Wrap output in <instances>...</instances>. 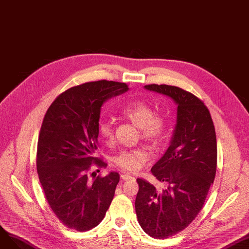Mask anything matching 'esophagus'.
Listing matches in <instances>:
<instances>
[{
  "instance_id": "34e87169",
  "label": "esophagus",
  "mask_w": 249,
  "mask_h": 249,
  "mask_svg": "<svg viewBox=\"0 0 249 249\" xmlns=\"http://www.w3.org/2000/svg\"><path fill=\"white\" fill-rule=\"evenodd\" d=\"M121 177L123 180H128V179H134V177L131 176L129 174H125V173H122L121 174Z\"/></svg>"
}]
</instances>
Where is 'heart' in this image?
<instances>
[{"instance_id":"obj_1","label":"heart","mask_w":249,"mask_h":249,"mask_svg":"<svg viewBox=\"0 0 249 249\" xmlns=\"http://www.w3.org/2000/svg\"><path fill=\"white\" fill-rule=\"evenodd\" d=\"M121 114L139 125L142 138L156 145L164 137L167 127V118L161 112H154L152 105L144 100L135 99L125 103L120 110ZM100 137L111 141L114 137V125L110 118H103L98 124ZM149 158L146 148L124 149L113 158L117 167L125 171H137L143 167Z\"/></svg>"}]
</instances>
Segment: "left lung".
Masks as SVG:
<instances>
[{
  "label": "left lung",
  "mask_w": 249,
  "mask_h": 249,
  "mask_svg": "<svg viewBox=\"0 0 249 249\" xmlns=\"http://www.w3.org/2000/svg\"><path fill=\"white\" fill-rule=\"evenodd\" d=\"M145 88L177 104L170 145L151 169L165 188L137 179L135 207L141 227L151 237L165 239L185 229L202 210L216 175L217 139L208 107L194 94L165 84Z\"/></svg>",
  "instance_id": "obj_1"
}]
</instances>
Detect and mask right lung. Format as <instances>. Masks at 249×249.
<instances>
[{
  "label": "right lung",
  "mask_w": 249,
  "mask_h": 249,
  "mask_svg": "<svg viewBox=\"0 0 249 249\" xmlns=\"http://www.w3.org/2000/svg\"><path fill=\"white\" fill-rule=\"evenodd\" d=\"M127 89L125 83L87 82L61 93L44 115L37 173L47 203L70 229L85 232L96 227L111 204L120 174L96 175L93 168L107 164L94 153L103 102Z\"/></svg>",
  "instance_id": "1"
}]
</instances>
